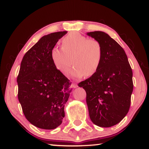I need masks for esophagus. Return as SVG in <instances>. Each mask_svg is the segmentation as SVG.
Segmentation results:
<instances>
[{
  "instance_id": "obj_1",
  "label": "esophagus",
  "mask_w": 149,
  "mask_h": 149,
  "mask_svg": "<svg viewBox=\"0 0 149 149\" xmlns=\"http://www.w3.org/2000/svg\"><path fill=\"white\" fill-rule=\"evenodd\" d=\"M72 87L74 88H76L78 87V86H77V84H75V83H72Z\"/></svg>"
}]
</instances>
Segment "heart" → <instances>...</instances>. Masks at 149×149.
Instances as JSON below:
<instances>
[{
    "mask_svg": "<svg viewBox=\"0 0 149 149\" xmlns=\"http://www.w3.org/2000/svg\"><path fill=\"white\" fill-rule=\"evenodd\" d=\"M100 42L73 33L62 39V48L53 47L50 57L55 68L62 74H70L71 59L74 68L72 75L75 77H90L96 72L102 59Z\"/></svg>",
    "mask_w": 149,
    "mask_h": 149,
    "instance_id": "b5f03b06",
    "label": "heart"
}]
</instances>
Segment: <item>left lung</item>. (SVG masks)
Wrapping results in <instances>:
<instances>
[{
  "label": "left lung",
  "instance_id": "1",
  "mask_svg": "<svg viewBox=\"0 0 149 149\" xmlns=\"http://www.w3.org/2000/svg\"><path fill=\"white\" fill-rule=\"evenodd\" d=\"M86 34L100 42L102 59L96 72L78 86L86 92L92 123L100 127H111L119 123L129 110L132 71L123 48L109 35L103 31Z\"/></svg>",
  "mask_w": 149,
  "mask_h": 149
}]
</instances>
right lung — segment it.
Wrapping results in <instances>:
<instances>
[{"label":"right lung","instance_id":"obj_1","mask_svg":"<svg viewBox=\"0 0 149 149\" xmlns=\"http://www.w3.org/2000/svg\"><path fill=\"white\" fill-rule=\"evenodd\" d=\"M67 31L44 35L24 55L17 77L18 99L23 114L41 129L56 128L65 116L71 82L53 65L50 52Z\"/></svg>","mask_w":149,"mask_h":149}]
</instances>
